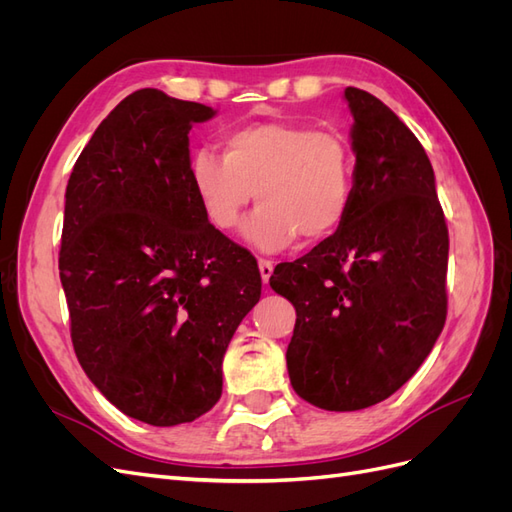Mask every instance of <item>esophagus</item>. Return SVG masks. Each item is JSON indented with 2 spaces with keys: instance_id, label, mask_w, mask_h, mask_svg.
I'll use <instances>...</instances> for the list:
<instances>
[{
  "instance_id": "34e87169",
  "label": "esophagus",
  "mask_w": 512,
  "mask_h": 512,
  "mask_svg": "<svg viewBox=\"0 0 512 512\" xmlns=\"http://www.w3.org/2000/svg\"><path fill=\"white\" fill-rule=\"evenodd\" d=\"M258 269H260V277H262V284H269V277L273 273V262L267 258H260L258 260Z\"/></svg>"
}]
</instances>
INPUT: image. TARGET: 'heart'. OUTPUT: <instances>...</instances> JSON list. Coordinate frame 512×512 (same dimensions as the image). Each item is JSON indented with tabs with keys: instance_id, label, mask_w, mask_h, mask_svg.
Instances as JSON below:
<instances>
[{
	"instance_id": "1",
	"label": "heart",
	"mask_w": 512,
	"mask_h": 512,
	"mask_svg": "<svg viewBox=\"0 0 512 512\" xmlns=\"http://www.w3.org/2000/svg\"><path fill=\"white\" fill-rule=\"evenodd\" d=\"M192 188L207 222L235 230L258 196L262 203L243 239L262 252L284 250L303 237L318 243L348 220L356 156L339 130L301 121H258L222 136V156L198 149L190 162Z\"/></svg>"
}]
</instances>
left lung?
<instances>
[{"label": "left lung", "mask_w": 512, "mask_h": 512, "mask_svg": "<svg viewBox=\"0 0 512 512\" xmlns=\"http://www.w3.org/2000/svg\"><path fill=\"white\" fill-rule=\"evenodd\" d=\"M344 98L356 156L348 220L269 280L297 309L286 350L292 389L331 412L391 397L446 320L448 228L427 153L376 96L346 87Z\"/></svg>", "instance_id": "8db88e82"}]
</instances>
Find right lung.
Returning <instances> with one entry per match:
<instances>
[{
    "mask_svg": "<svg viewBox=\"0 0 512 512\" xmlns=\"http://www.w3.org/2000/svg\"><path fill=\"white\" fill-rule=\"evenodd\" d=\"M213 115L138 89L66 188L59 277L76 359L113 406L156 427L218 404L226 348L260 299L256 258L207 222L192 188L188 134Z\"/></svg>",
    "mask_w": 512,
    "mask_h": 512,
    "instance_id": "obj_1",
    "label": "right lung"
}]
</instances>
